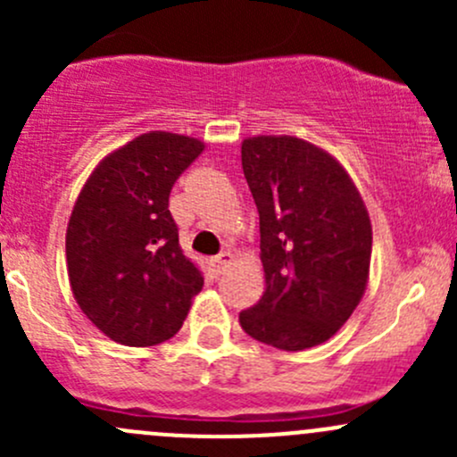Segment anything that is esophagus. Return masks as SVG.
Wrapping results in <instances>:
<instances>
[{
	"label": "esophagus",
	"mask_w": 457,
	"mask_h": 457,
	"mask_svg": "<svg viewBox=\"0 0 457 457\" xmlns=\"http://www.w3.org/2000/svg\"><path fill=\"white\" fill-rule=\"evenodd\" d=\"M232 261H234L232 252H220L219 256L210 258V270L219 276V274H223L229 265H232Z\"/></svg>",
	"instance_id": "esophagus-1"
}]
</instances>
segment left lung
Segmentation results:
<instances>
[{"label": "left lung", "instance_id": "left-lung-1", "mask_svg": "<svg viewBox=\"0 0 457 457\" xmlns=\"http://www.w3.org/2000/svg\"><path fill=\"white\" fill-rule=\"evenodd\" d=\"M243 174L261 220L265 292L238 322L285 352L316 347L353 314L367 287L371 223L343 165L296 137H252Z\"/></svg>", "mask_w": 457, "mask_h": 457}]
</instances>
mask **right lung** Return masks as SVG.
I'll return each mask as SVG.
<instances>
[{
  "mask_svg": "<svg viewBox=\"0 0 457 457\" xmlns=\"http://www.w3.org/2000/svg\"><path fill=\"white\" fill-rule=\"evenodd\" d=\"M203 143L147 132L105 156L81 190L66 232L81 312L117 343L150 347L181 329L203 276L179 247L170 192Z\"/></svg>",
  "mask_w": 457,
  "mask_h": 457,
  "instance_id": "1",
  "label": "right lung"
}]
</instances>
